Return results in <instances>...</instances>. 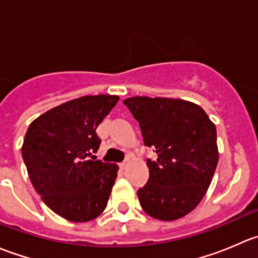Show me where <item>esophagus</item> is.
I'll return each mask as SVG.
<instances>
[{
  "instance_id": "1",
  "label": "esophagus",
  "mask_w": 258,
  "mask_h": 258,
  "mask_svg": "<svg viewBox=\"0 0 258 258\" xmlns=\"http://www.w3.org/2000/svg\"><path fill=\"white\" fill-rule=\"evenodd\" d=\"M128 163H130V160H126V161H123V162H121V163H119V167H121L122 170H124V168H126L127 166H128Z\"/></svg>"
}]
</instances>
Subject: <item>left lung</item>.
Instances as JSON below:
<instances>
[{"label": "left lung", "mask_w": 258, "mask_h": 258, "mask_svg": "<svg viewBox=\"0 0 258 258\" xmlns=\"http://www.w3.org/2000/svg\"><path fill=\"white\" fill-rule=\"evenodd\" d=\"M123 103L140 122L145 145L158 155L147 161L150 178L137 192L142 210L161 221L182 218L199 206L215 175V123L204 108L179 98L136 96Z\"/></svg>", "instance_id": "left-lung-1"}]
</instances>
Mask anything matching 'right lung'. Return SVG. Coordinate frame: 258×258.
I'll return each mask as SVG.
<instances>
[{
  "label": "right lung",
  "instance_id": "obj_1",
  "mask_svg": "<svg viewBox=\"0 0 258 258\" xmlns=\"http://www.w3.org/2000/svg\"><path fill=\"white\" fill-rule=\"evenodd\" d=\"M118 100L83 96L46 111L28 126L21 148L28 177L64 220L88 222L107 206L118 166L96 160L92 152L101 142L96 130Z\"/></svg>",
  "mask_w": 258,
  "mask_h": 258
}]
</instances>
